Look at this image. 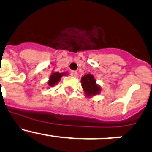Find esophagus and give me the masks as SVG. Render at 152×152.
<instances>
[{"instance_id":"1","label":"esophagus","mask_w":152,"mask_h":152,"mask_svg":"<svg viewBox=\"0 0 152 152\" xmlns=\"http://www.w3.org/2000/svg\"><path fill=\"white\" fill-rule=\"evenodd\" d=\"M70 75H71L73 77H77L78 72L77 71H72L71 73H70Z\"/></svg>"}]
</instances>
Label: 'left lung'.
Listing matches in <instances>:
<instances>
[{
  "label": "left lung",
  "instance_id": "left-lung-1",
  "mask_svg": "<svg viewBox=\"0 0 152 152\" xmlns=\"http://www.w3.org/2000/svg\"><path fill=\"white\" fill-rule=\"evenodd\" d=\"M81 83L87 97H92L101 93V87L96 84L94 76L90 73L85 74L81 79Z\"/></svg>",
  "mask_w": 152,
  "mask_h": 152
}]
</instances>
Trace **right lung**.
Returning a JSON list of instances; mask_svg holds the SVG:
<instances>
[{"label": "right lung", "instance_id": "obj_1", "mask_svg": "<svg viewBox=\"0 0 152 152\" xmlns=\"http://www.w3.org/2000/svg\"><path fill=\"white\" fill-rule=\"evenodd\" d=\"M67 75V73H59V72H53L49 77V80L48 82V85L50 87H53L59 83L62 76Z\"/></svg>", "mask_w": 152, "mask_h": 152}]
</instances>
